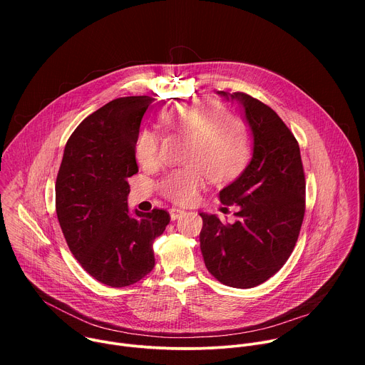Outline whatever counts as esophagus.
<instances>
[{
  "mask_svg": "<svg viewBox=\"0 0 365 365\" xmlns=\"http://www.w3.org/2000/svg\"><path fill=\"white\" fill-rule=\"evenodd\" d=\"M170 218H172V221H176L178 218H180L183 214H185V211L183 210H179V207H170Z\"/></svg>",
  "mask_w": 365,
  "mask_h": 365,
  "instance_id": "esophagus-1",
  "label": "esophagus"
}]
</instances>
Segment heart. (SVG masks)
Here are the masks:
<instances>
[{
	"mask_svg": "<svg viewBox=\"0 0 365 365\" xmlns=\"http://www.w3.org/2000/svg\"><path fill=\"white\" fill-rule=\"evenodd\" d=\"M168 134L187 138L183 168L168 172L159 182L160 193L178 203H193L199 192L212 178H234L251 154V131L248 125L217 101L199 99L168 110L160 115ZM160 141L148 128H141L134 141L137 162L144 168L159 163Z\"/></svg>",
	"mask_w": 365,
	"mask_h": 365,
	"instance_id": "b5f03b06",
	"label": "heart"
}]
</instances>
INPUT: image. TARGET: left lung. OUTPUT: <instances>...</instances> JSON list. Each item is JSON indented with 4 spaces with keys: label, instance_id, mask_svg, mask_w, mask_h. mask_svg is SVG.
<instances>
[{
    "label": "left lung",
    "instance_id": "8db88e82",
    "mask_svg": "<svg viewBox=\"0 0 365 365\" xmlns=\"http://www.w3.org/2000/svg\"><path fill=\"white\" fill-rule=\"evenodd\" d=\"M220 95L238 99L254 137L252 158L241 175L220 192L235 205L234 222L199 214L205 266L218 282L250 289L274 276L297 242L306 207V180L296 137L262 101L244 92Z\"/></svg>",
    "mask_w": 365,
    "mask_h": 365
}]
</instances>
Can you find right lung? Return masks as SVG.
<instances>
[{
	"mask_svg": "<svg viewBox=\"0 0 365 365\" xmlns=\"http://www.w3.org/2000/svg\"><path fill=\"white\" fill-rule=\"evenodd\" d=\"M151 96L117 98L69 137L56 178V214L82 269L111 287L137 283L154 267L153 241L170 215L154 207L130 215L128 178L138 172L134 141Z\"/></svg>",
	"mask_w": 365,
	"mask_h": 365,
	"instance_id": "obj_1",
	"label": "right lung"
}]
</instances>
